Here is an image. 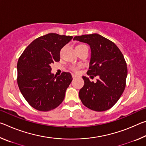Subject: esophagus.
Returning <instances> with one entry per match:
<instances>
[{
  "label": "esophagus",
  "instance_id": "34e87169",
  "mask_svg": "<svg viewBox=\"0 0 146 146\" xmlns=\"http://www.w3.org/2000/svg\"><path fill=\"white\" fill-rule=\"evenodd\" d=\"M72 77H73V78H76V77H77V75H75V74H72Z\"/></svg>",
  "mask_w": 146,
  "mask_h": 146
}]
</instances>
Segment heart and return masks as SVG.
I'll use <instances>...</instances> for the list:
<instances>
[{"instance_id": "heart-1", "label": "heart", "mask_w": 146, "mask_h": 146, "mask_svg": "<svg viewBox=\"0 0 146 146\" xmlns=\"http://www.w3.org/2000/svg\"><path fill=\"white\" fill-rule=\"evenodd\" d=\"M81 45H84V44H79V45H78V46H81ZM77 69L78 68L76 67H72V70L74 71H76L77 70Z\"/></svg>"}]
</instances>
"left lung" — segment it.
<instances>
[{
    "label": "left lung",
    "mask_w": 146,
    "mask_h": 146,
    "mask_svg": "<svg viewBox=\"0 0 146 146\" xmlns=\"http://www.w3.org/2000/svg\"><path fill=\"white\" fill-rule=\"evenodd\" d=\"M73 40L90 46L91 59L87 74L91 77H98L94 82L82 76L84 85L79 91L80 99L91 110H108L117 103L125 87L127 68L123 55L113 42L99 34L76 36Z\"/></svg>",
    "instance_id": "1"
}]
</instances>
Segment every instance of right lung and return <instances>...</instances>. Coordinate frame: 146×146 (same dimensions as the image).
<instances>
[{
	"instance_id": "1",
	"label": "right lung",
	"mask_w": 146,
	"mask_h": 146,
	"mask_svg": "<svg viewBox=\"0 0 146 146\" xmlns=\"http://www.w3.org/2000/svg\"><path fill=\"white\" fill-rule=\"evenodd\" d=\"M72 36L49 33L34 40L17 62V83L22 95L31 107L48 111L60 104L72 81L71 73L56 76L51 64L60 60L61 49Z\"/></svg>"
}]
</instances>
